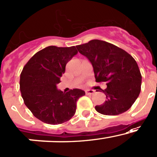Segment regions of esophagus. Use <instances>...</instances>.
Listing matches in <instances>:
<instances>
[{"label":"esophagus","mask_w":157,"mask_h":157,"mask_svg":"<svg viewBox=\"0 0 157 157\" xmlns=\"http://www.w3.org/2000/svg\"><path fill=\"white\" fill-rule=\"evenodd\" d=\"M86 94H93L94 93V90H93V89H86V90L85 91Z\"/></svg>","instance_id":"1"}]
</instances>
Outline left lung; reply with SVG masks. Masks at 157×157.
I'll list each match as a JSON object with an SVG mask.
<instances>
[{
	"label": "left lung",
	"mask_w": 157,
	"mask_h": 157,
	"mask_svg": "<svg viewBox=\"0 0 157 157\" xmlns=\"http://www.w3.org/2000/svg\"><path fill=\"white\" fill-rule=\"evenodd\" d=\"M89 59L97 82H106V101L95 106L103 115H117L130 109L139 97L142 75L136 62L124 50L105 41L93 39L76 46Z\"/></svg>",
	"instance_id": "8db88e82"
}]
</instances>
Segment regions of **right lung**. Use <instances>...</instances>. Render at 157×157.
Wrapping results in <instances>:
<instances>
[{"label": "right lung", "mask_w": 157, "mask_h": 157, "mask_svg": "<svg viewBox=\"0 0 157 157\" xmlns=\"http://www.w3.org/2000/svg\"><path fill=\"white\" fill-rule=\"evenodd\" d=\"M77 53L75 46H48L35 53L24 66L20 76L21 97L33 115L44 123L68 121L75 114L77 100L85 95L79 89L68 92L56 89L67 63Z\"/></svg>", "instance_id": "1"}]
</instances>
